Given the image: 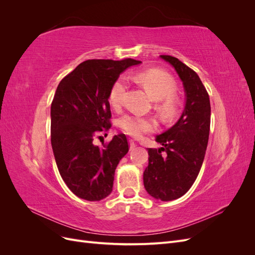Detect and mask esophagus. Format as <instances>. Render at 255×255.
<instances>
[{
  "mask_svg": "<svg viewBox=\"0 0 255 255\" xmlns=\"http://www.w3.org/2000/svg\"><path fill=\"white\" fill-rule=\"evenodd\" d=\"M129 150H134L136 148V142L134 139H129Z\"/></svg>",
  "mask_w": 255,
  "mask_h": 255,
  "instance_id": "1",
  "label": "esophagus"
}]
</instances>
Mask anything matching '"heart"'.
<instances>
[{
  "label": "heart",
  "mask_w": 255,
  "mask_h": 255,
  "mask_svg": "<svg viewBox=\"0 0 255 255\" xmlns=\"http://www.w3.org/2000/svg\"><path fill=\"white\" fill-rule=\"evenodd\" d=\"M135 80L156 100V107L161 117L166 121H171L180 107V99L175 94L176 82L172 76L158 69H149L136 73ZM127 90L128 84L125 78H119L114 82L109 94V101L114 110L118 111L125 105ZM119 127L126 134L138 138L155 130L157 122L151 117L126 115L119 120Z\"/></svg>",
  "instance_id": "b5f03b06"
}]
</instances>
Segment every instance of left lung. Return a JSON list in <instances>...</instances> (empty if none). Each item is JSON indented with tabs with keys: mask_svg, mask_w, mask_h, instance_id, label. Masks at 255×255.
I'll use <instances>...</instances> for the list:
<instances>
[{
	"mask_svg": "<svg viewBox=\"0 0 255 255\" xmlns=\"http://www.w3.org/2000/svg\"><path fill=\"white\" fill-rule=\"evenodd\" d=\"M160 57L174 67L182 80L186 105L179 121L156 137L163 146L148 149L143 185L153 198L171 201L186 194L201 169L210 135L211 103L204 85L192 69L173 56Z\"/></svg>",
	"mask_w": 255,
	"mask_h": 255,
	"instance_id": "8db88e82",
	"label": "left lung"
}]
</instances>
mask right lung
<instances>
[{
	"instance_id": "add662e5",
	"label": "right lung",
	"mask_w": 255,
	"mask_h": 255,
	"mask_svg": "<svg viewBox=\"0 0 255 255\" xmlns=\"http://www.w3.org/2000/svg\"><path fill=\"white\" fill-rule=\"evenodd\" d=\"M140 60L126 58L83 61L58 84L51 104V143L58 171L75 196L100 201L113 190L115 170L128 152L125 134L107 136L111 125L109 94L127 68Z\"/></svg>"
}]
</instances>
